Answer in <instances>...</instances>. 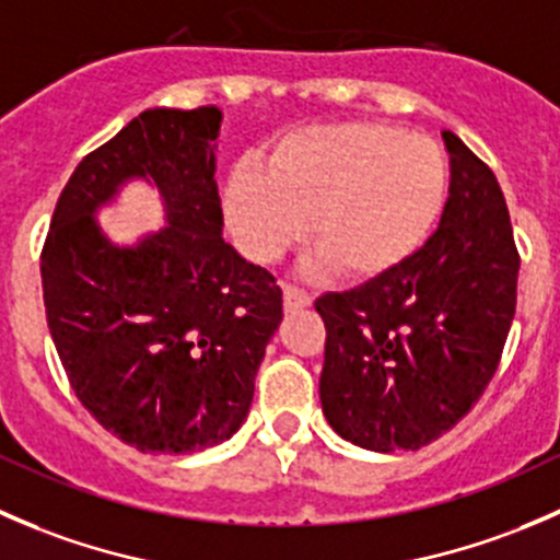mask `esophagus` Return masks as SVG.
<instances>
[{
  "instance_id": "34e87169",
  "label": "esophagus",
  "mask_w": 560,
  "mask_h": 560,
  "mask_svg": "<svg viewBox=\"0 0 560 560\" xmlns=\"http://www.w3.org/2000/svg\"><path fill=\"white\" fill-rule=\"evenodd\" d=\"M310 302H313V296H310V293L304 291V288L291 285V282H288V285H285V310L307 307Z\"/></svg>"
}]
</instances>
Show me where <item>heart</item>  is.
<instances>
[{
	"label": "heart",
	"mask_w": 560,
	"mask_h": 560,
	"mask_svg": "<svg viewBox=\"0 0 560 560\" xmlns=\"http://www.w3.org/2000/svg\"><path fill=\"white\" fill-rule=\"evenodd\" d=\"M446 192L439 143L389 121L353 119L282 136L264 168L236 163L223 212L253 261L310 242L340 278L373 280L428 240Z\"/></svg>",
	"instance_id": "obj_1"
}]
</instances>
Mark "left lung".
Instances as JSON below:
<instances>
[{
	"instance_id": "8db88e82",
	"label": "left lung",
	"mask_w": 560,
	"mask_h": 560,
	"mask_svg": "<svg viewBox=\"0 0 560 560\" xmlns=\"http://www.w3.org/2000/svg\"><path fill=\"white\" fill-rule=\"evenodd\" d=\"M441 225L402 267L315 299L326 346L320 406L373 452L419 450L455 428L495 375L517 307L520 253L495 174L444 130Z\"/></svg>"
}]
</instances>
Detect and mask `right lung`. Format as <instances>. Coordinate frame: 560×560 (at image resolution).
<instances>
[{
  "label": "right lung",
  "mask_w": 560,
  "mask_h": 560,
  "mask_svg": "<svg viewBox=\"0 0 560 560\" xmlns=\"http://www.w3.org/2000/svg\"><path fill=\"white\" fill-rule=\"evenodd\" d=\"M220 110H143L75 165L40 253L43 302L81 406L138 452L187 455L231 439L282 320L275 275L225 245L214 182ZM149 175L170 229L114 248L91 212Z\"/></svg>",
  "instance_id": "1"
}]
</instances>
